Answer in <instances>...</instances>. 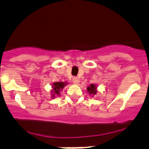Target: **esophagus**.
<instances>
[{
    "mask_svg": "<svg viewBox=\"0 0 149 149\" xmlns=\"http://www.w3.org/2000/svg\"><path fill=\"white\" fill-rule=\"evenodd\" d=\"M72 81H73V83L74 84H78L79 83H80V80L76 77H72Z\"/></svg>",
    "mask_w": 149,
    "mask_h": 149,
    "instance_id": "esophagus-1",
    "label": "esophagus"
}]
</instances>
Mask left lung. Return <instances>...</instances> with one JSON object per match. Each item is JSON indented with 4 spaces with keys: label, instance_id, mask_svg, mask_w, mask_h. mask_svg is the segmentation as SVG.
<instances>
[{
    "label": "left lung",
    "instance_id": "left-lung-1",
    "mask_svg": "<svg viewBox=\"0 0 149 149\" xmlns=\"http://www.w3.org/2000/svg\"><path fill=\"white\" fill-rule=\"evenodd\" d=\"M87 91L90 95H96L97 93V86L95 84H91L87 88Z\"/></svg>",
    "mask_w": 149,
    "mask_h": 149
}]
</instances>
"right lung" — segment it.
Returning a JSON list of instances; mask_svg holds the SVG:
<instances>
[{
    "instance_id": "right-lung-1",
    "label": "right lung",
    "mask_w": 149,
    "mask_h": 149,
    "mask_svg": "<svg viewBox=\"0 0 149 149\" xmlns=\"http://www.w3.org/2000/svg\"><path fill=\"white\" fill-rule=\"evenodd\" d=\"M67 84V83H64V82H56L52 84V97H54L56 95H60V91L62 90L64 88L65 85Z\"/></svg>"
}]
</instances>
